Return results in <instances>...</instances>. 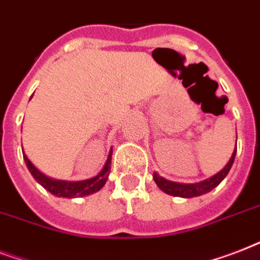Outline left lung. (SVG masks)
<instances>
[{
	"label": "left lung",
	"instance_id": "left-lung-1",
	"mask_svg": "<svg viewBox=\"0 0 260 260\" xmlns=\"http://www.w3.org/2000/svg\"><path fill=\"white\" fill-rule=\"evenodd\" d=\"M235 155H236V150L234 151V154L231 156L230 162L226 163V166L222 169L220 173H217L213 177H210L209 179L205 181L198 182V183H177V182L167 181L165 178L159 177L158 174H154V179L156 182V185L165 191V193L170 194V196H175V197H185V198H191V197H198L202 194L208 193L210 190H213L218 183L226 177V174L230 173L231 167L234 165Z\"/></svg>",
	"mask_w": 260,
	"mask_h": 260
}]
</instances>
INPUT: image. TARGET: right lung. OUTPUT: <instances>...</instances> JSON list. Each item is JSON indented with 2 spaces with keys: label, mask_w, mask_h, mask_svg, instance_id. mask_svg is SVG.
I'll return each instance as SVG.
<instances>
[{
  "label": "right lung",
  "mask_w": 260,
  "mask_h": 260,
  "mask_svg": "<svg viewBox=\"0 0 260 260\" xmlns=\"http://www.w3.org/2000/svg\"><path fill=\"white\" fill-rule=\"evenodd\" d=\"M112 152L110 150L109 156L106 159V163L101 173L95 175L91 179H86V181H78V182H67V181H56V179H51V178L46 177L44 174H42L36 167L29 162V159L24 155V160L28 167L29 173L34 175V178L40 183V185L47 189L50 193L58 197L64 198H75V197H85L89 194H93L95 191L101 189L102 186L106 183V179L109 177L110 173V165H112Z\"/></svg>",
  "instance_id": "obj_1"
}]
</instances>
